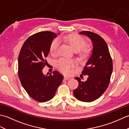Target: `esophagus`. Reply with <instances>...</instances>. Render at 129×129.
<instances>
[{"label":"esophagus","mask_w":129,"mask_h":129,"mask_svg":"<svg viewBox=\"0 0 129 129\" xmlns=\"http://www.w3.org/2000/svg\"><path fill=\"white\" fill-rule=\"evenodd\" d=\"M70 79V77H69V76H64V80L66 81V80H69V79Z\"/></svg>","instance_id":"34e87169"}]
</instances>
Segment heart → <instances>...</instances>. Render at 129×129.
I'll list each match as a JSON object with an SVG mask.
<instances>
[{"label":"heart","mask_w":129,"mask_h":129,"mask_svg":"<svg viewBox=\"0 0 129 129\" xmlns=\"http://www.w3.org/2000/svg\"><path fill=\"white\" fill-rule=\"evenodd\" d=\"M59 39L60 40L67 43L74 51L80 50L81 55L85 56L88 53L89 49L84 47L86 44V42L83 38L75 36V35H70V36L61 37L59 38ZM59 45V42L57 39H54L51 43L50 45V52L51 54H56ZM75 64V62L74 60L64 58H60L56 62L57 69L64 74L69 73Z\"/></svg>","instance_id":"heart-1"}]
</instances>
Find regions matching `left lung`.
I'll return each instance as SVG.
<instances>
[{
	"mask_svg": "<svg viewBox=\"0 0 129 129\" xmlns=\"http://www.w3.org/2000/svg\"><path fill=\"white\" fill-rule=\"evenodd\" d=\"M91 40L92 51L82 74L88 75L83 81L76 77L78 87L73 94L78 100L83 102H91L99 98L108 88L113 72V62L106 43L100 35L88 31H81Z\"/></svg>",
	"mask_w": 129,
	"mask_h": 129,
	"instance_id": "left-lung-1",
	"label": "left lung"
}]
</instances>
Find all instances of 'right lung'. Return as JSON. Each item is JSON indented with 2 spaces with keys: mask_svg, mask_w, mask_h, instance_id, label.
<instances>
[{
  "mask_svg": "<svg viewBox=\"0 0 129 129\" xmlns=\"http://www.w3.org/2000/svg\"><path fill=\"white\" fill-rule=\"evenodd\" d=\"M57 34L42 31L30 37L24 43L18 57V75L23 87L33 99L40 103L53 98L64 76L57 71L44 75L43 69L50 45Z\"/></svg>",
  "mask_w": 129,
  "mask_h": 129,
  "instance_id": "right-lung-1",
  "label": "right lung"
}]
</instances>
